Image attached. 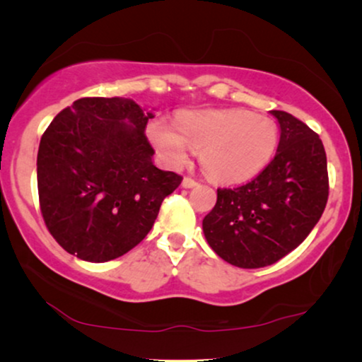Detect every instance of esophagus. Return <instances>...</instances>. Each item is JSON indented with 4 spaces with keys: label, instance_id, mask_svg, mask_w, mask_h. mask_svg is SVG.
Returning a JSON list of instances; mask_svg holds the SVG:
<instances>
[{
    "label": "esophagus",
    "instance_id": "34e87169",
    "mask_svg": "<svg viewBox=\"0 0 362 362\" xmlns=\"http://www.w3.org/2000/svg\"><path fill=\"white\" fill-rule=\"evenodd\" d=\"M197 185H199V182H197L194 177H191V176H186L185 180H182V187H194Z\"/></svg>",
    "mask_w": 362,
    "mask_h": 362
}]
</instances>
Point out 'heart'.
<instances>
[{"instance_id":"obj_1","label":"heart","mask_w":362,"mask_h":362,"mask_svg":"<svg viewBox=\"0 0 362 362\" xmlns=\"http://www.w3.org/2000/svg\"><path fill=\"white\" fill-rule=\"evenodd\" d=\"M175 125L153 120L148 136L171 166L185 165L189 146L199 150L207 175L240 182L264 170L279 145V128L270 117L245 110L182 112Z\"/></svg>"}]
</instances>
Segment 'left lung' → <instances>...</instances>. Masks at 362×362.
<instances>
[{"label": "left lung", "instance_id": "8db88e82", "mask_svg": "<svg viewBox=\"0 0 362 362\" xmlns=\"http://www.w3.org/2000/svg\"><path fill=\"white\" fill-rule=\"evenodd\" d=\"M280 141L269 165L247 185L219 187L202 221L207 244L240 269L275 264L303 242L323 214L329 194L328 165L320 136L281 110Z\"/></svg>", "mask_w": 362, "mask_h": 362}]
</instances>
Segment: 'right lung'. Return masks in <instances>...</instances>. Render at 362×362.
Wrapping results in <instances>:
<instances>
[{
    "mask_svg": "<svg viewBox=\"0 0 362 362\" xmlns=\"http://www.w3.org/2000/svg\"><path fill=\"white\" fill-rule=\"evenodd\" d=\"M153 113L132 98L83 97L44 132L37 151L42 219L57 244L87 262L132 250L182 176L153 165L145 135Z\"/></svg>",
    "mask_w": 362,
    "mask_h": 362,
    "instance_id": "obj_1",
    "label": "right lung"
}]
</instances>
